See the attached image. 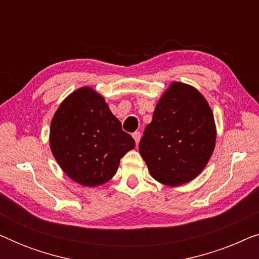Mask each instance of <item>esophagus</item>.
Masks as SVG:
<instances>
[{"label":"esophagus","instance_id":"esophagus-1","mask_svg":"<svg viewBox=\"0 0 259 259\" xmlns=\"http://www.w3.org/2000/svg\"><path fill=\"white\" fill-rule=\"evenodd\" d=\"M132 136H133V139L136 140V144H137V145L139 144L140 138H141V133H140V132H134V133L132 134Z\"/></svg>","mask_w":259,"mask_h":259}]
</instances>
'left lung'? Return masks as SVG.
Returning <instances> with one entry per match:
<instances>
[{"mask_svg": "<svg viewBox=\"0 0 259 259\" xmlns=\"http://www.w3.org/2000/svg\"><path fill=\"white\" fill-rule=\"evenodd\" d=\"M215 144L212 111L196 88L172 82L145 128L139 152L157 182L179 186L196 178Z\"/></svg>", "mask_w": 259, "mask_h": 259, "instance_id": "obj_1", "label": "left lung"}]
</instances>
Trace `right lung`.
<instances>
[{
    "instance_id": "right-lung-1",
    "label": "right lung",
    "mask_w": 259,
    "mask_h": 259,
    "mask_svg": "<svg viewBox=\"0 0 259 259\" xmlns=\"http://www.w3.org/2000/svg\"><path fill=\"white\" fill-rule=\"evenodd\" d=\"M49 144L62 171L90 187L112 179L120 159L136 146L105 99L91 87L73 92L59 106L51 123Z\"/></svg>"
}]
</instances>
